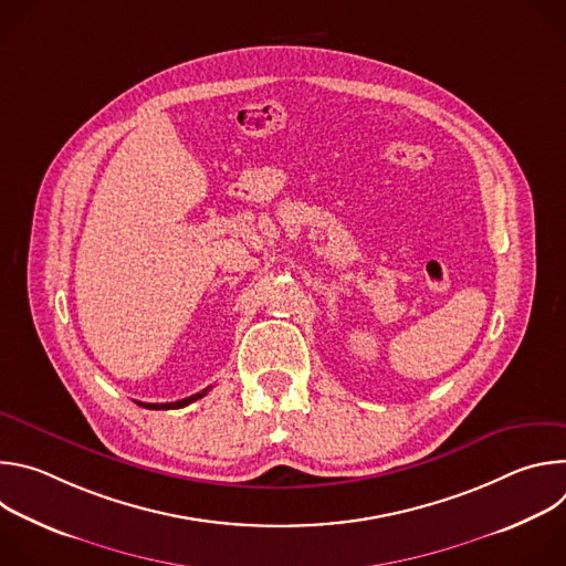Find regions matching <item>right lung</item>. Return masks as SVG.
Listing matches in <instances>:
<instances>
[{"mask_svg": "<svg viewBox=\"0 0 566 566\" xmlns=\"http://www.w3.org/2000/svg\"><path fill=\"white\" fill-rule=\"evenodd\" d=\"M208 389H210V387H208ZM208 389H203V391H199V394H192V396H188V398H184V400H175V402H138V406H140V408H147V410H179V408L190 406L192 400L206 396Z\"/></svg>", "mask_w": 566, "mask_h": 566, "instance_id": "obj_1", "label": "right lung"}]
</instances>
